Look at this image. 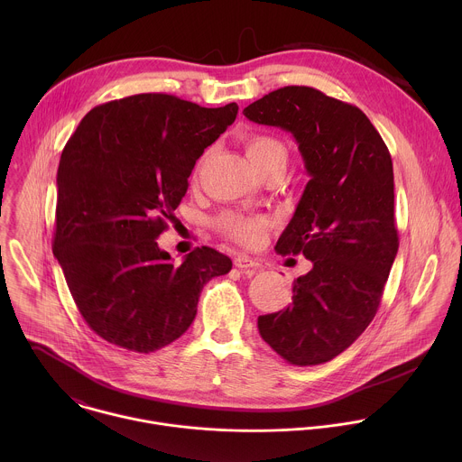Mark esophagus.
I'll list each match as a JSON object with an SVG mask.
<instances>
[{
	"label": "esophagus",
	"instance_id": "1",
	"mask_svg": "<svg viewBox=\"0 0 462 462\" xmlns=\"http://www.w3.org/2000/svg\"><path fill=\"white\" fill-rule=\"evenodd\" d=\"M233 262H235V266H238L240 270H247V268H251V270H258V266H260V263H258L256 260L249 258L247 254H236Z\"/></svg>",
	"mask_w": 462,
	"mask_h": 462
}]
</instances>
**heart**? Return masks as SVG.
I'll use <instances>...</instances> for the list:
<instances>
[{
    "label": "heart",
    "mask_w": 462,
    "mask_h": 462,
    "mask_svg": "<svg viewBox=\"0 0 462 462\" xmlns=\"http://www.w3.org/2000/svg\"><path fill=\"white\" fill-rule=\"evenodd\" d=\"M245 154L253 167L262 174L270 167H286L288 149L281 138L270 133H247L242 138ZM270 218L263 215H245L242 211H226L217 218V227L226 236L254 247L263 242Z\"/></svg>",
    "instance_id": "1"
}]
</instances>
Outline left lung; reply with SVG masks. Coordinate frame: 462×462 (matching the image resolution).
I'll return each mask as SVG.
<instances>
[{
    "label": "left lung",
    "mask_w": 462,
    "mask_h": 462,
    "mask_svg": "<svg viewBox=\"0 0 462 462\" xmlns=\"http://www.w3.org/2000/svg\"><path fill=\"white\" fill-rule=\"evenodd\" d=\"M244 116L291 133L311 178L275 251L313 268L293 281L291 304L262 315L258 329L290 365H322L370 326L395 262L392 154L357 106L313 87L277 88Z\"/></svg>",
    "instance_id": "1"
}]
</instances>
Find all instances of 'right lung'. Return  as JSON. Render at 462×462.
<instances>
[{
	"instance_id": "add662e5",
	"label": "right lung",
	"mask_w": 462,
	"mask_h": 462,
	"mask_svg": "<svg viewBox=\"0 0 462 462\" xmlns=\"http://www.w3.org/2000/svg\"><path fill=\"white\" fill-rule=\"evenodd\" d=\"M238 105L204 108L151 92L92 108L62 151L53 254L87 326L149 354L196 319L208 281L231 260L198 247L181 264L156 240L174 222L200 154L236 119Z\"/></svg>"
}]
</instances>
